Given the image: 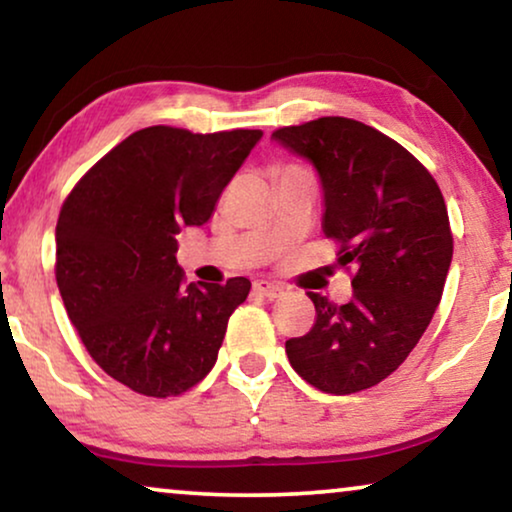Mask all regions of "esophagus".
<instances>
[{"label":"esophagus","instance_id":"esophagus-1","mask_svg":"<svg viewBox=\"0 0 512 512\" xmlns=\"http://www.w3.org/2000/svg\"><path fill=\"white\" fill-rule=\"evenodd\" d=\"M252 290H255L260 297H267V299H276V297L283 295V290L278 288V285L269 283V281H255Z\"/></svg>","mask_w":512,"mask_h":512}]
</instances>
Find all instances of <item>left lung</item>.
Listing matches in <instances>:
<instances>
[{
  "mask_svg": "<svg viewBox=\"0 0 512 512\" xmlns=\"http://www.w3.org/2000/svg\"><path fill=\"white\" fill-rule=\"evenodd\" d=\"M271 138L316 168L325 236L342 243V267H358L351 302L309 292L316 323L285 353L320 391L358 393L405 363L440 304L454 250L445 199L403 145L360 121L323 117Z\"/></svg>",
  "mask_w": 512,
  "mask_h": 512,
  "instance_id": "obj_1",
  "label": "left lung"
}]
</instances>
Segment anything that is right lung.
I'll list each match as a JSON object with an SVG mask.
<instances>
[{"label": "right lung", "mask_w": 512, "mask_h": 512, "mask_svg": "<svg viewBox=\"0 0 512 512\" xmlns=\"http://www.w3.org/2000/svg\"><path fill=\"white\" fill-rule=\"evenodd\" d=\"M262 131L128 135L77 182L56 227L60 297L91 358L135 393L180 395L213 370L248 278L185 283L177 234L213 215Z\"/></svg>", "instance_id": "1"}]
</instances>
